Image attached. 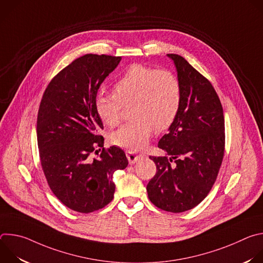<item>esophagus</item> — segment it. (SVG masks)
<instances>
[{
	"label": "esophagus",
	"mask_w": 263,
	"mask_h": 263,
	"mask_svg": "<svg viewBox=\"0 0 263 263\" xmlns=\"http://www.w3.org/2000/svg\"><path fill=\"white\" fill-rule=\"evenodd\" d=\"M126 155H127V158H128L130 164H134V163H136V162H138V161H140L144 158V155H137L132 151H128L126 153Z\"/></svg>",
	"instance_id": "1"
}]
</instances>
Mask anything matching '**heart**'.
<instances>
[{
    "mask_svg": "<svg viewBox=\"0 0 263 263\" xmlns=\"http://www.w3.org/2000/svg\"><path fill=\"white\" fill-rule=\"evenodd\" d=\"M134 102V120L124 124L110 135L111 142L138 151L154 128L166 130L176 120L181 105V87L174 73L167 70L132 64L115 83V93L100 92L96 97V111L108 127L120 123L122 104Z\"/></svg>",
    "mask_w": 263,
    "mask_h": 263,
    "instance_id": "obj_1",
    "label": "heart"
}]
</instances>
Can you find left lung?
Returning <instances> with one entry per match:
<instances>
[{"label":"left lung","mask_w":263,"mask_h":263,"mask_svg":"<svg viewBox=\"0 0 263 263\" xmlns=\"http://www.w3.org/2000/svg\"><path fill=\"white\" fill-rule=\"evenodd\" d=\"M167 57L176 67L181 105L168 133L158 142L165 156H149L157 173L146 192L156 207L179 213L199 205L216 180L223 157L224 120L211 83L182 56Z\"/></svg>","instance_id":"8db88e82"}]
</instances>
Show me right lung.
<instances>
[{
	"label": "right lung",
	"mask_w": 263,
	"mask_h": 263,
	"mask_svg": "<svg viewBox=\"0 0 263 263\" xmlns=\"http://www.w3.org/2000/svg\"><path fill=\"white\" fill-rule=\"evenodd\" d=\"M122 57L86 54L52 79L37 117V143L42 167L57 199L69 209L89 213L114 199L112 176L128 165L122 148L104 144V128L96 111L98 90ZM101 149V148H100Z\"/></svg>",
	"instance_id": "obj_1"
}]
</instances>
